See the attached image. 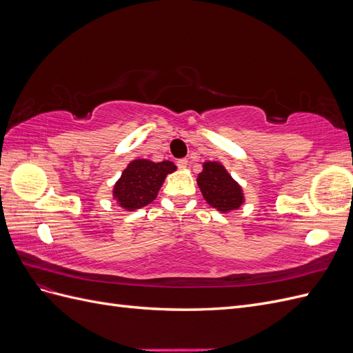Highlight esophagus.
Listing matches in <instances>:
<instances>
[{
    "mask_svg": "<svg viewBox=\"0 0 353 353\" xmlns=\"http://www.w3.org/2000/svg\"><path fill=\"white\" fill-rule=\"evenodd\" d=\"M176 166H178L179 169H185V168L188 166V160H187V159H179V160H176Z\"/></svg>",
    "mask_w": 353,
    "mask_h": 353,
    "instance_id": "1",
    "label": "esophagus"
}]
</instances>
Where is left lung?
<instances>
[{
    "label": "left lung",
    "instance_id": "1",
    "mask_svg": "<svg viewBox=\"0 0 353 353\" xmlns=\"http://www.w3.org/2000/svg\"><path fill=\"white\" fill-rule=\"evenodd\" d=\"M197 185L212 208L222 213L239 209L244 203L240 184L219 162H205L197 176Z\"/></svg>",
    "mask_w": 353,
    "mask_h": 353
}]
</instances>
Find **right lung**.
Here are the masks:
<instances>
[{"instance_id": "obj_1", "label": "right lung", "mask_w": 353, "mask_h": 353, "mask_svg": "<svg viewBox=\"0 0 353 353\" xmlns=\"http://www.w3.org/2000/svg\"><path fill=\"white\" fill-rule=\"evenodd\" d=\"M174 170H176V166L169 160L159 163L147 159L132 160L116 181L113 199L121 208L130 212L141 209L157 197L166 175Z\"/></svg>"}]
</instances>
